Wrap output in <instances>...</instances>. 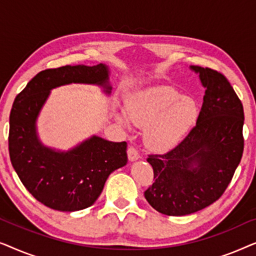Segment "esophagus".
<instances>
[{
	"label": "esophagus",
	"instance_id": "34e87169",
	"mask_svg": "<svg viewBox=\"0 0 256 256\" xmlns=\"http://www.w3.org/2000/svg\"><path fill=\"white\" fill-rule=\"evenodd\" d=\"M127 152H128V158L129 160H132H132H136L140 158V154L138 152V149L134 148V146H129Z\"/></svg>",
	"mask_w": 256,
	"mask_h": 256
}]
</instances>
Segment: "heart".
Returning <instances> with one entry per match:
<instances>
[{
	"mask_svg": "<svg viewBox=\"0 0 256 256\" xmlns=\"http://www.w3.org/2000/svg\"><path fill=\"white\" fill-rule=\"evenodd\" d=\"M126 112H115L118 124L129 127V121L144 128V142L149 149L164 152L172 149L191 130L199 116L192 98L170 86H158L135 94L126 101Z\"/></svg>",
	"mask_w": 256,
	"mask_h": 256,
	"instance_id": "b5f03b06",
	"label": "heart"
}]
</instances>
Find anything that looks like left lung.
<instances>
[{
  "instance_id": "1",
  "label": "left lung",
  "mask_w": 256,
  "mask_h": 256,
  "mask_svg": "<svg viewBox=\"0 0 256 256\" xmlns=\"http://www.w3.org/2000/svg\"><path fill=\"white\" fill-rule=\"evenodd\" d=\"M205 96L197 124L163 155H149L154 182L146 202L166 216H186L222 197L244 152V107L227 78L208 68L191 66Z\"/></svg>"
}]
</instances>
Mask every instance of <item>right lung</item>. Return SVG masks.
Returning <instances> with one entry per match:
<instances>
[{
    "label": "right lung",
    "mask_w": 256,
    "mask_h": 256,
    "mask_svg": "<svg viewBox=\"0 0 256 256\" xmlns=\"http://www.w3.org/2000/svg\"><path fill=\"white\" fill-rule=\"evenodd\" d=\"M104 64L66 65L44 70L28 82L14 101L9 118L10 160L26 190L48 208L73 212L90 208L107 178L128 162L127 143L92 136L68 152L45 146L36 121L50 90L68 84H93L110 93Z\"/></svg>",
    "instance_id": "add662e5"
}]
</instances>
